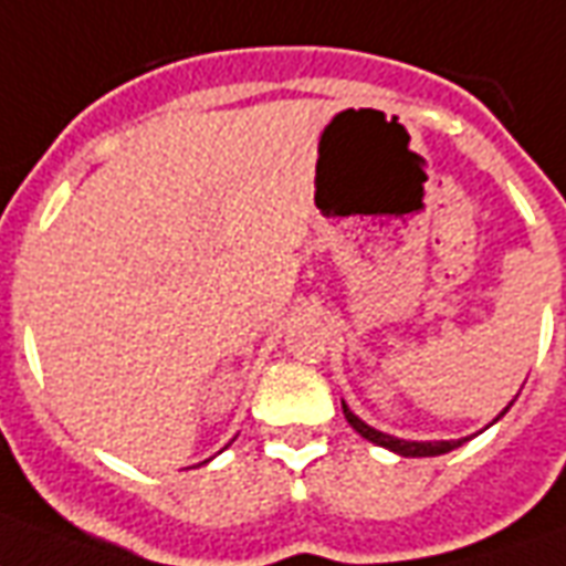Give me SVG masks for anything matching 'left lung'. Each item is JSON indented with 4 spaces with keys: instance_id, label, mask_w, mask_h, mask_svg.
<instances>
[{
    "instance_id": "obj_1",
    "label": "left lung",
    "mask_w": 566,
    "mask_h": 566,
    "mask_svg": "<svg viewBox=\"0 0 566 566\" xmlns=\"http://www.w3.org/2000/svg\"><path fill=\"white\" fill-rule=\"evenodd\" d=\"M515 403V400H512ZM510 403V406H512ZM510 406L500 412L491 424H497L500 418L510 412ZM343 412H345V421L355 427L357 433L364 439H369V442H376V446H381V449L394 451V454H400V458H437V454H446V451L458 449V446H463L470 437H461V439H400V437H391V433H381V430H376V427H369L364 418H357L352 409H348V403L343 400ZM482 433V430H479ZM475 437V433H473Z\"/></svg>"
}]
</instances>
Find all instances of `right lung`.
<instances>
[{
    "label": "right lung",
    "mask_w": 566,
    "mask_h": 566,
    "mask_svg": "<svg viewBox=\"0 0 566 566\" xmlns=\"http://www.w3.org/2000/svg\"><path fill=\"white\" fill-rule=\"evenodd\" d=\"M209 461H211V458H209Z\"/></svg>",
    "instance_id": "right-lung-1"
}]
</instances>
